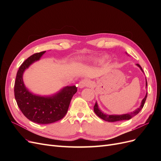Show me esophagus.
<instances>
[{"mask_svg":"<svg viewBox=\"0 0 161 161\" xmlns=\"http://www.w3.org/2000/svg\"><path fill=\"white\" fill-rule=\"evenodd\" d=\"M91 81L89 80H86V79L81 80L79 83V87L80 89L84 88V87L87 86H91Z\"/></svg>","mask_w":161,"mask_h":161,"instance_id":"34e87169","label":"esophagus"}]
</instances>
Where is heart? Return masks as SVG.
<instances>
[{"label": "heart", "instance_id": "b5f03b06", "mask_svg": "<svg viewBox=\"0 0 161 161\" xmlns=\"http://www.w3.org/2000/svg\"><path fill=\"white\" fill-rule=\"evenodd\" d=\"M104 60V59H103V60Z\"/></svg>", "mask_w": 161, "mask_h": 161}]
</instances>
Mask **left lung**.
I'll list each match as a JSON object with an SVG mask.
<instances>
[{
  "label": "left lung",
  "mask_w": 161,
  "mask_h": 161,
  "mask_svg": "<svg viewBox=\"0 0 161 161\" xmlns=\"http://www.w3.org/2000/svg\"><path fill=\"white\" fill-rule=\"evenodd\" d=\"M136 65H137L143 72L142 67H141L138 64H137ZM146 86H147V79H146ZM147 94H146V96H145L144 98L142 99V103H141L140 108H138L137 109H136L134 111L131 112V113L123 114V115H106V114H104L103 112H102L99 109L98 105H97V102L94 105V111H95V113L96 114V115L98 117H99L100 118H101L102 119H103L106 121H109V122H114V121H122V120H129L130 119L132 118L133 117L135 116L136 115H137L140 111V110L143 108L144 105L145 103L146 99H147Z\"/></svg>",
  "instance_id": "8db88e82"
}]
</instances>
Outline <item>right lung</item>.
<instances>
[{"mask_svg": "<svg viewBox=\"0 0 161 161\" xmlns=\"http://www.w3.org/2000/svg\"><path fill=\"white\" fill-rule=\"evenodd\" d=\"M46 52L34 53L23 62L17 73L14 92L17 105L23 115L33 122L47 124L64 118L70 101L77 91L76 86H66L51 97H41L29 91L23 81V74L32 63L39 60Z\"/></svg>", "mask_w": 161, "mask_h": 161, "instance_id": "1", "label": "right lung"}]
</instances>
